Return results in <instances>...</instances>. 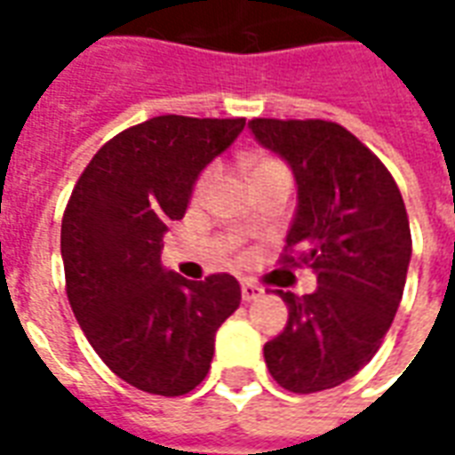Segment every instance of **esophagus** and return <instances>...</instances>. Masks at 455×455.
Returning <instances> with one entry per match:
<instances>
[{
    "instance_id": "1",
    "label": "esophagus",
    "mask_w": 455,
    "mask_h": 455,
    "mask_svg": "<svg viewBox=\"0 0 455 455\" xmlns=\"http://www.w3.org/2000/svg\"><path fill=\"white\" fill-rule=\"evenodd\" d=\"M263 295V287L253 285V283H243L241 285V297H243V302H253L258 297Z\"/></svg>"
}]
</instances>
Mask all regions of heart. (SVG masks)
Here are the masks:
<instances>
[{"instance_id": "1", "label": "heart", "mask_w": 455, "mask_h": 455, "mask_svg": "<svg viewBox=\"0 0 455 455\" xmlns=\"http://www.w3.org/2000/svg\"><path fill=\"white\" fill-rule=\"evenodd\" d=\"M273 170H285L283 160L273 158V156H258V158L251 160V175H253V178H260V175L273 172ZM212 180H214V170L212 168L204 170V172L199 175L197 182H195V199H202L207 195Z\"/></svg>"}]
</instances>
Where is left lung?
<instances>
[{
    "mask_svg": "<svg viewBox=\"0 0 455 455\" xmlns=\"http://www.w3.org/2000/svg\"><path fill=\"white\" fill-rule=\"evenodd\" d=\"M248 126L297 180L299 204L280 263L312 267L319 283L302 297L277 290L290 319L266 343V365L290 392L329 390L371 361L397 315L411 256L407 209L390 170L341 124Z\"/></svg>",
    "mask_w": 455,
    "mask_h": 455,
    "instance_id": "obj_1",
    "label": "left lung"
}]
</instances>
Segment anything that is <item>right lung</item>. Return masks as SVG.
Segmentation results:
<instances>
[{"label": "right lung", "mask_w": 455, "mask_h": 455, "mask_svg": "<svg viewBox=\"0 0 455 455\" xmlns=\"http://www.w3.org/2000/svg\"><path fill=\"white\" fill-rule=\"evenodd\" d=\"M246 119L153 116L87 163L60 228L65 292L107 368L150 395L180 397L207 378L214 334L241 305L238 280H185L160 266L163 234L192 185Z\"/></svg>", "instance_id": "1"}]
</instances>
